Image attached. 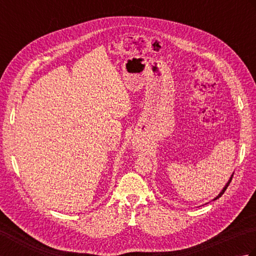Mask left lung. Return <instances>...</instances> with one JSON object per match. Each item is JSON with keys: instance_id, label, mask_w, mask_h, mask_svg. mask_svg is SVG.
I'll use <instances>...</instances> for the list:
<instances>
[{"instance_id": "left-lung-1", "label": "left lung", "mask_w": 256, "mask_h": 256, "mask_svg": "<svg viewBox=\"0 0 256 256\" xmlns=\"http://www.w3.org/2000/svg\"><path fill=\"white\" fill-rule=\"evenodd\" d=\"M232 179H233V176H230V181H228V182H227V184L225 186V188L222 190V192H220V194H218V196H217V197H216L215 199H214V200H216V199H218V198H220V197H222V194L225 192V190H226V189H227V187H228V186H230V181H232Z\"/></svg>"}]
</instances>
